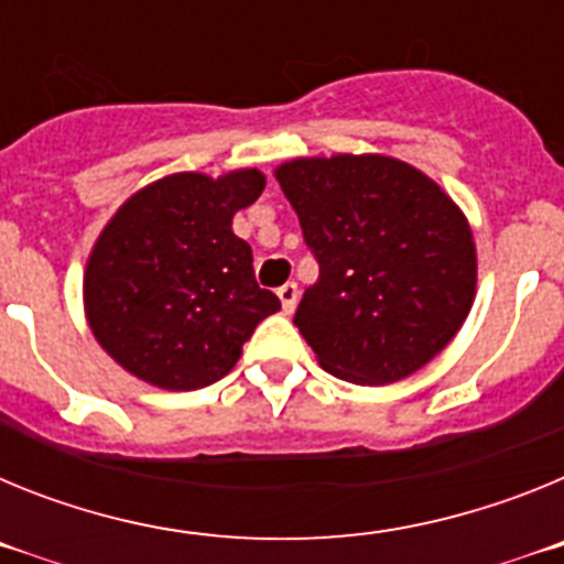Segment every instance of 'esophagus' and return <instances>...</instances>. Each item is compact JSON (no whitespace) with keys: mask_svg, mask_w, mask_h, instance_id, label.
Wrapping results in <instances>:
<instances>
[{"mask_svg":"<svg viewBox=\"0 0 564 564\" xmlns=\"http://www.w3.org/2000/svg\"><path fill=\"white\" fill-rule=\"evenodd\" d=\"M279 302H282V311L293 313L296 311V302H299V285L296 282H285V285L279 288Z\"/></svg>","mask_w":564,"mask_h":564,"instance_id":"obj_1","label":"esophagus"}]
</instances>
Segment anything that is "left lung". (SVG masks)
Returning <instances> with one entry per match:
<instances>
[{
	"mask_svg": "<svg viewBox=\"0 0 564 564\" xmlns=\"http://www.w3.org/2000/svg\"><path fill=\"white\" fill-rule=\"evenodd\" d=\"M276 181L318 262L293 316L318 364L370 387L430 364L477 288L475 239L449 194L383 154L296 158Z\"/></svg>",
	"mask_w": 564,
	"mask_h": 564,
	"instance_id": "left-lung-1",
	"label": "left lung"
}]
</instances>
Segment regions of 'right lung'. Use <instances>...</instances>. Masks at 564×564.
I'll list each match as a JSON object with an SVG mask.
<instances>
[{"label":"right lung","mask_w":564,"mask_h":564,"mask_svg":"<svg viewBox=\"0 0 564 564\" xmlns=\"http://www.w3.org/2000/svg\"><path fill=\"white\" fill-rule=\"evenodd\" d=\"M265 188L257 169L169 174L132 194L84 271L93 336L123 370L161 390H200L231 372L279 299L257 285L234 214Z\"/></svg>","instance_id":"add662e5"}]
</instances>
